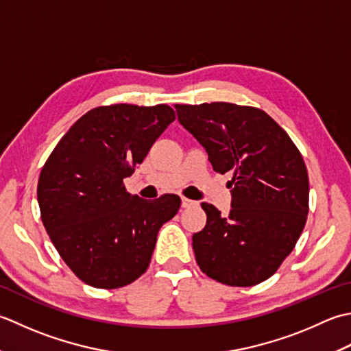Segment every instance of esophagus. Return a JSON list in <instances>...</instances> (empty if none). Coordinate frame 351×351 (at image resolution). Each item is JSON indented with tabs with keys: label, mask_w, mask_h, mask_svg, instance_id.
<instances>
[{
	"label": "esophagus",
	"mask_w": 351,
	"mask_h": 351,
	"mask_svg": "<svg viewBox=\"0 0 351 351\" xmlns=\"http://www.w3.org/2000/svg\"><path fill=\"white\" fill-rule=\"evenodd\" d=\"M197 202H194V199H189L186 197H182V207H184V209H188V207L191 206H195Z\"/></svg>",
	"instance_id": "1"
}]
</instances>
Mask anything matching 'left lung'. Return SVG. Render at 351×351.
Instances as JSON below:
<instances>
[{
    "label": "left lung",
    "mask_w": 351,
    "mask_h": 351,
    "mask_svg": "<svg viewBox=\"0 0 351 351\" xmlns=\"http://www.w3.org/2000/svg\"><path fill=\"white\" fill-rule=\"evenodd\" d=\"M176 110L213 169L233 173L228 215L202 203L206 226L192 236L199 269L228 286L267 280L294 250L307 219L309 177L302 153L257 107L221 101L176 104Z\"/></svg>",
    "instance_id": "8db88e82"
}]
</instances>
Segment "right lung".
<instances>
[{
	"label": "right lung",
	"instance_id": "1",
	"mask_svg": "<svg viewBox=\"0 0 351 351\" xmlns=\"http://www.w3.org/2000/svg\"><path fill=\"white\" fill-rule=\"evenodd\" d=\"M174 119L167 104L95 107L47 159L38 182L42 223L84 283L117 289L147 271L157 233L182 202L174 194L153 202L128 194L124 178Z\"/></svg>",
	"mask_w": 351,
	"mask_h": 351
}]
</instances>
